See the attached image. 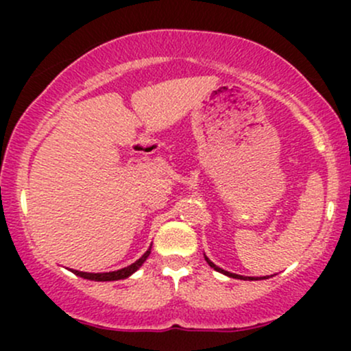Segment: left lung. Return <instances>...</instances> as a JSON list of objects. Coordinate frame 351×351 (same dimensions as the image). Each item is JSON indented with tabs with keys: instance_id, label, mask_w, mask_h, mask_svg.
Listing matches in <instances>:
<instances>
[{
	"instance_id": "1",
	"label": "left lung",
	"mask_w": 351,
	"mask_h": 351,
	"mask_svg": "<svg viewBox=\"0 0 351 351\" xmlns=\"http://www.w3.org/2000/svg\"><path fill=\"white\" fill-rule=\"evenodd\" d=\"M206 263H208L209 265H211V267L215 269V271H217V272H223V274H226V276L232 277V279H244V280H245V279H249V277H243V276H237V274H231V272H228V271H223V269H221V267H217L216 264H213L211 261L208 259V257H206ZM263 279H265V277H263ZM249 280H252V279H249Z\"/></svg>"
}]
</instances>
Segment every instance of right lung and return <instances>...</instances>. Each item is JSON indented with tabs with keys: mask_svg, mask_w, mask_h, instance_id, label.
Listing matches in <instances>:
<instances>
[{
	"mask_svg": "<svg viewBox=\"0 0 351 351\" xmlns=\"http://www.w3.org/2000/svg\"><path fill=\"white\" fill-rule=\"evenodd\" d=\"M150 252H152V247L148 249V251L145 252L143 256L140 257L138 261H136V263L130 264V265H128V267L120 269V271L104 272V274H88V272H79V271H72V272H74L75 276L84 277V279H88V280H102V282H106V280H120V279H125V277L132 276V274H134L136 269H138L140 265H142L145 261H147V257L150 256Z\"/></svg>",
	"mask_w": 351,
	"mask_h": 351,
	"instance_id": "1",
	"label": "right lung"
}]
</instances>
